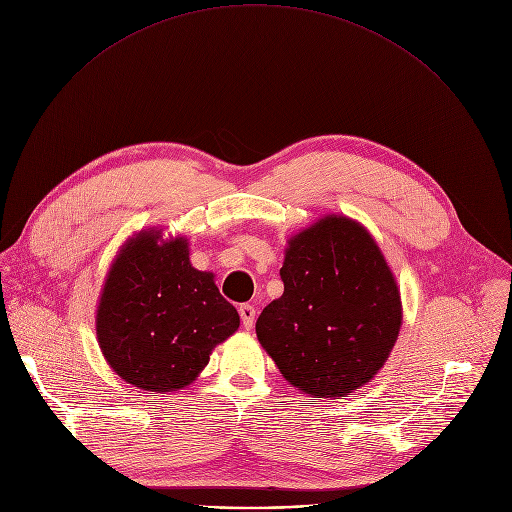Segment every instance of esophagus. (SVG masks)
<instances>
[{
	"mask_svg": "<svg viewBox=\"0 0 512 512\" xmlns=\"http://www.w3.org/2000/svg\"><path fill=\"white\" fill-rule=\"evenodd\" d=\"M239 314H241V320H243V327H245L247 331H249V329H253L257 310H255L251 304H243V306L239 308Z\"/></svg>",
	"mask_w": 512,
	"mask_h": 512,
	"instance_id": "1",
	"label": "esophagus"
}]
</instances>
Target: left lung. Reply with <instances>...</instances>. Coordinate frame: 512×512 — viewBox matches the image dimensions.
Returning <instances> with one entry per match:
<instances>
[{"instance_id":"8db88e82","label":"left lung","mask_w":512,"mask_h":512,"mask_svg":"<svg viewBox=\"0 0 512 512\" xmlns=\"http://www.w3.org/2000/svg\"><path fill=\"white\" fill-rule=\"evenodd\" d=\"M284 294L255 331L284 378L316 398L345 396L378 374L400 331L394 275L369 232L327 216L290 241Z\"/></svg>"}]
</instances>
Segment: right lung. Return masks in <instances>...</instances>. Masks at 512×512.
Listing matches in <instances>:
<instances>
[{
  "instance_id": "right-lung-1",
  "label": "right lung",
  "mask_w": 512,
  "mask_h": 512,
  "mask_svg": "<svg viewBox=\"0 0 512 512\" xmlns=\"http://www.w3.org/2000/svg\"><path fill=\"white\" fill-rule=\"evenodd\" d=\"M132 239L114 261L98 308V341L116 374L149 392L188 386L212 349L239 329L214 275L190 263L183 239Z\"/></svg>"
}]
</instances>
